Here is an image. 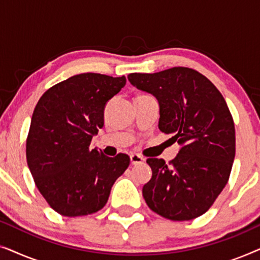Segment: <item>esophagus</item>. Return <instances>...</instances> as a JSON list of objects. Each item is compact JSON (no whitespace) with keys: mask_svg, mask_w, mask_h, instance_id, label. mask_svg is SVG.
Here are the masks:
<instances>
[{"mask_svg":"<svg viewBox=\"0 0 260 260\" xmlns=\"http://www.w3.org/2000/svg\"><path fill=\"white\" fill-rule=\"evenodd\" d=\"M130 159H131V163H133V165H140V163L144 162V157H142V156L138 154L130 155Z\"/></svg>","mask_w":260,"mask_h":260,"instance_id":"esophagus-1","label":"esophagus"}]
</instances>
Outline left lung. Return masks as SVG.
Segmentation results:
<instances>
[{
  "label": "left lung",
  "mask_w": 260,
  "mask_h": 260,
  "mask_svg": "<svg viewBox=\"0 0 260 260\" xmlns=\"http://www.w3.org/2000/svg\"><path fill=\"white\" fill-rule=\"evenodd\" d=\"M127 79L157 98L159 131L182 145L169 165L147 159L152 176L142 190L145 202L173 221L198 218L225 188L236 156V129L225 99L211 80L188 67L131 73Z\"/></svg>",
  "instance_id": "left-lung-1"
}]
</instances>
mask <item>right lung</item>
<instances>
[{
  "instance_id": "obj_1",
  "label": "right lung",
  "mask_w": 260,
  "mask_h": 260,
  "mask_svg": "<svg viewBox=\"0 0 260 260\" xmlns=\"http://www.w3.org/2000/svg\"><path fill=\"white\" fill-rule=\"evenodd\" d=\"M125 84L124 76L77 74L48 88L35 106L27 163L39 191L60 215L101 211L112 184L130 165L126 154L108 157L90 147L104 125L106 102Z\"/></svg>"
}]
</instances>
